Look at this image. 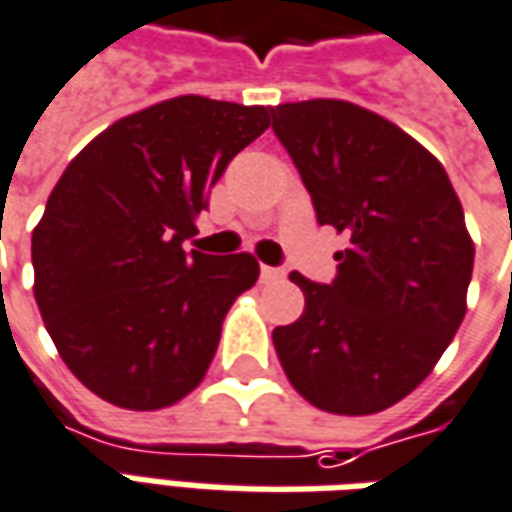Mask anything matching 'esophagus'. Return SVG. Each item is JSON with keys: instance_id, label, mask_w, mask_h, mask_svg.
I'll use <instances>...</instances> for the list:
<instances>
[{"instance_id": "obj_1", "label": "esophagus", "mask_w": 512, "mask_h": 512, "mask_svg": "<svg viewBox=\"0 0 512 512\" xmlns=\"http://www.w3.org/2000/svg\"><path fill=\"white\" fill-rule=\"evenodd\" d=\"M285 277V271L282 268H271V266H263L260 268V280L263 282H277Z\"/></svg>"}]
</instances>
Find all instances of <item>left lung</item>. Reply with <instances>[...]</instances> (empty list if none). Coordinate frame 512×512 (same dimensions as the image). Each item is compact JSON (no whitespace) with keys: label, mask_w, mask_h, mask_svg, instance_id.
I'll return each instance as SVG.
<instances>
[{"label":"left lung","mask_w":512,"mask_h":512,"mask_svg":"<svg viewBox=\"0 0 512 512\" xmlns=\"http://www.w3.org/2000/svg\"><path fill=\"white\" fill-rule=\"evenodd\" d=\"M274 132L349 246L338 277L293 271L305 313L274 330L285 377L318 410L371 416L427 380L466 316L474 241L441 160L343 99L271 107Z\"/></svg>","instance_id":"left-lung-1"}]
</instances>
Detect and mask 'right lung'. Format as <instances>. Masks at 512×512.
Returning <instances> with one entry per match:
<instances>
[{
    "label": "right lung",
    "mask_w": 512,
    "mask_h": 512,
    "mask_svg": "<svg viewBox=\"0 0 512 512\" xmlns=\"http://www.w3.org/2000/svg\"><path fill=\"white\" fill-rule=\"evenodd\" d=\"M266 130L263 105L174 96L113 121L57 180L32 230V291L63 363L99 399L160 410L207 374L260 266L249 252L188 255L182 241Z\"/></svg>",
    "instance_id": "1"
}]
</instances>
